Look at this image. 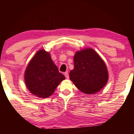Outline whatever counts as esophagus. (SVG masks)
Here are the masks:
<instances>
[{"mask_svg":"<svg viewBox=\"0 0 134 134\" xmlns=\"http://www.w3.org/2000/svg\"><path fill=\"white\" fill-rule=\"evenodd\" d=\"M64 75H65V76L66 77V79H69V74H68V72H65V73H64Z\"/></svg>","mask_w":134,"mask_h":134,"instance_id":"34e87169","label":"esophagus"}]
</instances>
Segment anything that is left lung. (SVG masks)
<instances>
[{
    "label": "left lung",
    "instance_id": "obj_1",
    "mask_svg": "<svg viewBox=\"0 0 134 134\" xmlns=\"http://www.w3.org/2000/svg\"><path fill=\"white\" fill-rule=\"evenodd\" d=\"M74 69L69 72V78L82 93L94 94L107 83V66L93 49L77 51L74 56Z\"/></svg>",
    "mask_w": 134,
    "mask_h": 134
}]
</instances>
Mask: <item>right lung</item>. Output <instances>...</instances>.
I'll use <instances>...</instances> for the list:
<instances>
[{
	"mask_svg": "<svg viewBox=\"0 0 134 134\" xmlns=\"http://www.w3.org/2000/svg\"><path fill=\"white\" fill-rule=\"evenodd\" d=\"M25 83L31 93L41 98L51 96L65 77L59 72L50 54L44 49L38 51L27 65Z\"/></svg>",
	"mask_w": 134,
	"mask_h": 134,
	"instance_id": "obj_1",
	"label": "right lung"
}]
</instances>
